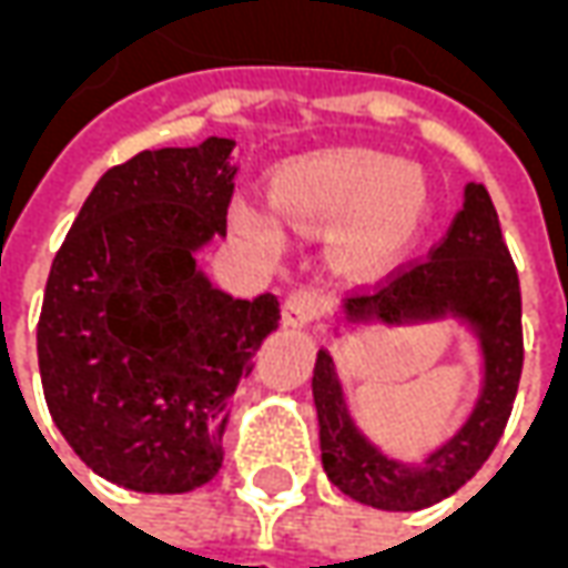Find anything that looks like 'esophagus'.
I'll use <instances>...</instances> for the list:
<instances>
[{"mask_svg": "<svg viewBox=\"0 0 568 568\" xmlns=\"http://www.w3.org/2000/svg\"><path fill=\"white\" fill-rule=\"evenodd\" d=\"M328 313H332V297L325 295L322 288H313V285L295 288L283 304V320L288 325H307V322L322 320Z\"/></svg>", "mask_w": 568, "mask_h": 568, "instance_id": "obj_1", "label": "esophagus"}]
</instances>
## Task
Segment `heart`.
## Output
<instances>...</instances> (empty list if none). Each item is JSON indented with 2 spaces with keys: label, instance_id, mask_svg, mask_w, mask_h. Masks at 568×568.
I'll use <instances>...</instances> for the list:
<instances>
[{
  "label": "heart",
  "instance_id": "obj_1",
  "mask_svg": "<svg viewBox=\"0 0 568 568\" xmlns=\"http://www.w3.org/2000/svg\"><path fill=\"white\" fill-rule=\"evenodd\" d=\"M280 210L301 227H332L334 252L349 267L383 264L414 240L426 212V182L417 166L368 151H334L292 163L273 182ZM252 234L280 243L271 212L243 206Z\"/></svg>",
  "mask_w": 568,
  "mask_h": 568
}]
</instances>
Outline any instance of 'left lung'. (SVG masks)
Wrapping results in <instances>:
<instances>
[{"label":"left lung","mask_w":568,"mask_h":568,"mask_svg":"<svg viewBox=\"0 0 568 568\" xmlns=\"http://www.w3.org/2000/svg\"><path fill=\"white\" fill-rule=\"evenodd\" d=\"M444 310H456L475 322L487 356V383L463 432L432 453L419 471L386 459L362 438L346 417L328 349L316 356L313 398L320 410L322 465L346 496L383 511L428 508L471 480L499 444L517 398L524 371L520 280L493 197L477 182L465 187L463 210L428 255L398 264L377 283L358 285L346 297V313L353 320L402 322Z\"/></svg>","instance_id":"8db88e82"}]
</instances>
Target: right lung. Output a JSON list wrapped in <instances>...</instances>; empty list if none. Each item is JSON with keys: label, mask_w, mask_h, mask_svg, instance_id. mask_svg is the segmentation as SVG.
<instances>
[{"label": "right lung", "mask_w": 568, "mask_h": 568, "mask_svg": "<svg viewBox=\"0 0 568 568\" xmlns=\"http://www.w3.org/2000/svg\"><path fill=\"white\" fill-rule=\"evenodd\" d=\"M234 142L140 151L93 185L44 285L48 410L97 475L187 493L222 468L234 389L280 328L276 295L212 288L194 248L227 231Z\"/></svg>", "instance_id": "add662e5"}]
</instances>
